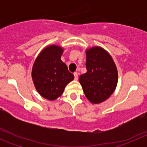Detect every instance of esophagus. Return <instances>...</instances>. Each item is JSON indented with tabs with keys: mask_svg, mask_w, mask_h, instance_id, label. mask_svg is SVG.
Segmentation results:
<instances>
[{
	"mask_svg": "<svg viewBox=\"0 0 147 147\" xmlns=\"http://www.w3.org/2000/svg\"><path fill=\"white\" fill-rule=\"evenodd\" d=\"M74 79L75 80H78V74L76 72L74 73Z\"/></svg>",
	"mask_w": 147,
	"mask_h": 147,
	"instance_id": "obj_1",
	"label": "esophagus"
}]
</instances>
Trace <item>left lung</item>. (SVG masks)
Wrapping results in <instances>:
<instances>
[{
  "instance_id": "1",
  "label": "left lung",
  "mask_w": 147,
  "mask_h": 147,
  "mask_svg": "<svg viewBox=\"0 0 147 147\" xmlns=\"http://www.w3.org/2000/svg\"><path fill=\"white\" fill-rule=\"evenodd\" d=\"M87 72L79 78L86 98L93 104L103 102L113 94L118 82V71L107 51L98 46L86 51Z\"/></svg>"
}]
</instances>
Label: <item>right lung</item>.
Here are the masks:
<instances>
[{"instance_id":"1","label":"right lung","mask_w":147,"mask_h":147,"mask_svg":"<svg viewBox=\"0 0 147 147\" xmlns=\"http://www.w3.org/2000/svg\"><path fill=\"white\" fill-rule=\"evenodd\" d=\"M62 52L63 49L58 45H49L40 53L32 67L35 88L40 96L51 101L60 96L66 85L74 79L61 60Z\"/></svg>"}]
</instances>
